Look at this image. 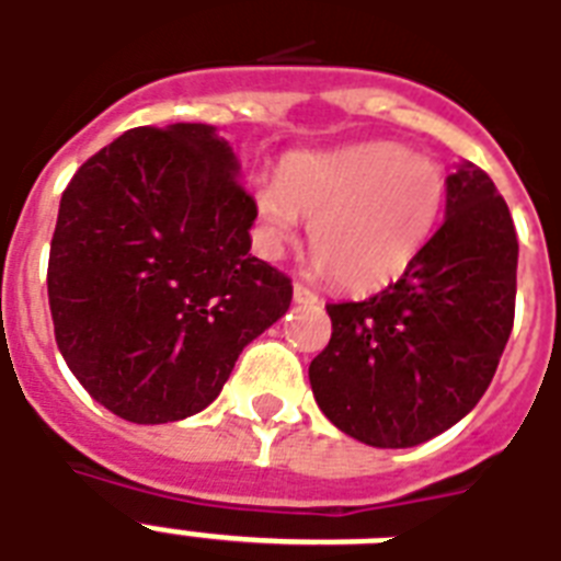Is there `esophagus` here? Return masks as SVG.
I'll use <instances>...</instances> for the list:
<instances>
[{"label": "esophagus", "instance_id": "obj_1", "mask_svg": "<svg viewBox=\"0 0 561 561\" xmlns=\"http://www.w3.org/2000/svg\"><path fill=\"white\" fill-rule=\"evenodd\" d=\"M294 299H297V302H302V306H314V302H320V297H317L314 290L306 288L302 282H297V285H294Z\"/></svg>", "mask_w": 561, "mask_h": 561}]
</instances>
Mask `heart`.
<instances>
[{
  "instance_id": "heart-1",
  "label": "heart",
  "mask_w": 561,
  "mask_h": 561,
  "mask_svg": "<svg viewBox=\"0 0 561 561\" xmlns=\"http://www.w3.org/2000/svg\"><path fill=\"white\" fill-rule=\"evenodd\" d=\"M445 171L399 142H360L332 153H297L276 183L255 192L264 241L282 250L311 220V255L355 294L408 273L445 206Z\"/></svg>"
}]
</instances>
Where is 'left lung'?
I'll return each instance as SVG.
<instances>
[{
  "label": "left lung",
  "mask_w": 561,
  "mask_h": 561,
  "mask_svg": "<svg viewBox=\"0 0 561 561\" xmlns=\"http://www.w3.org/2000/svg\"><path fill=\"white\" fill-rule=\"evenodd\" d=\"M445 220L399 282L329 302L332 341L308 367L329 422L375 448L457 425L492 383L515 320L510 206L471 162L445 180Z\"/></svg>",
  "instance_id": "left-lung-1"
}]
</instances>
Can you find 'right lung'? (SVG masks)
Here are the masks:
<instances>
[{
    "instance_id": "obj_1",
    "label": "right lung",
    "mask_w": 561,
    "mask_h": 561,
    "mask_svg": "<svg viewBox=\"0 0 561 561\" xmlns=\"http://www.w3.org/2000/svg\"><path fill=\"white\" fill-rule=\"evenodd\" d=\"M255 201L209 125L134 127L75 171L48 253L57 350L136 425L201 413L247 343L290 306L250 255Z\"/></svg>"
}]
</instances>
